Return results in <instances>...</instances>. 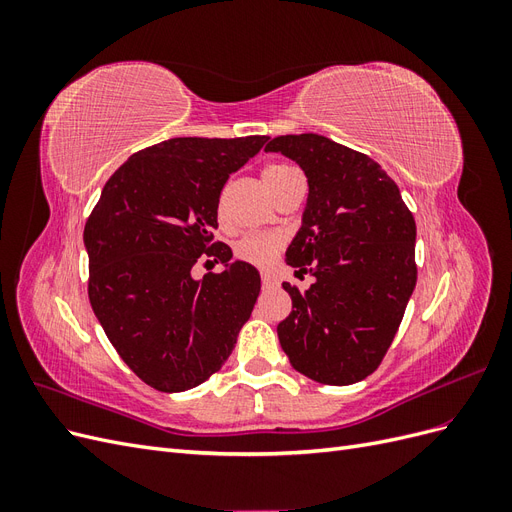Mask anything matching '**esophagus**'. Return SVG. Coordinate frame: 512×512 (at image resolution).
Here are the masks:
<instances>
[{"mask_svg": "<svg viewBox=\"0 0 512 512\" xmlns=\"http://www.w3.org/2000/svg\"><path fill=\"white\" fill-rule=\"evenodd\" d=\"M260 282H262V286H265V288H273V286H277L275 275H273V273H269V271H262V273H260Z\"/></svg>", "mask_w": 512, "mask_h": 512, "instance_id": "obj_1", "label": "esophagus"}]
</instances>
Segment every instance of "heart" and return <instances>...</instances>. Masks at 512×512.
Returning <instances> with one entry per match:
<instances>
[{
  "mask_svg": "<svg viewBox=\"0 0 512 512\" xmlns=\"http://www.w3.org/2000/svg\"><path fill=\"white\" fill-rule=\"evenodd\" d=\"M292 166L288 164H273L267 166L265 173V183L269 185V190H273L277 183H280L288 173H292ZM282 250V239L275 235H262V232H250L237 241L235 245V256L241 262H247V265L254 267H267L273 262V258L280 254Z\"/></svg>",
  "mask_w": 512,
  "mask_h": 512,
  "instance_id": "heart-1",
  "label": "heart"
}]
</instances>
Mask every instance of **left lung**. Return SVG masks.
<instances>
[{"instance_id": "obj_1", "label": "left lung", "mask_w": 512, "mask_h": 512, "mask_svg": "<svg viewBox=\"0 0 512 512\" xmlns=\"http://www.w3.org/2000/svg\"><path fill=\"white\" fill-rule=\"evenodd\" d=\"M265 151L284 153L307 177L286 262L316 277L305 292L282 284L292 312L277 337L303 376L354 384L382 363L416 286L414 215L378 162L327 136H277Z\"/></svg>"}]
</instances>
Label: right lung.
<instances>
[{
    "mask_svg": "<svg viewBox=\"0 0 512 512\" xmlns=\"http://www.w3.org/2000/svg\"><path fill=\"white\" fill-rule=\"evenodd\" d=\"M267 136L170 138L136 151L106 181L85 224L87 294L117 354L151 389L181 393L218 371L260 292V275L213 239L230 173ZM222 274L196 283V261ZM213 267V265H211Z\"/></svg>",
    "mask_w": 512,
    "mask_h": 512,
    "instance_id": "right-lung-1",
    "label": "right lung"
}]
</instances>
